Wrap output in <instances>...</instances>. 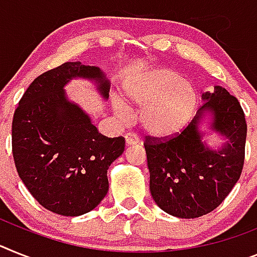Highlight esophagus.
<instances>
[{"mask_svg":"<svg viewBox=\"0 0 257 257\" xmlns=\"http://www.w3.org/2000/svg\"><path fill=\"white\" fill-rule=\"evenodd\" d=\"M125 142H126V145H128V146L137 145V144L140 142L139 136L136 135V133H133V132H128L126 135H125Z\"/></svg>","mask_w":257,"mask_h":257,"instance_id":"34e87169","label":"esophagus"}]
</instances>
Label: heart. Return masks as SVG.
<instances>
[{"instance_id": "b5f03b06", "label": "heart", "mask_w": 257, "mask_h": 257, "mask_svg": "<svg viewBox=\"0 0 257 257\" xmlns=\"http://www.w3.org/2000/svg\"><path fill=\"white\" fill-rule=\"evenodd\" d=\"M125 95L129 105L140 112L142 128L155 137H167L180 132L195 111L197 94L188 81L171 69H158L128 85ZM116 115L129 117L120 99L113 100Z\"/></svg>"}]
</instances>
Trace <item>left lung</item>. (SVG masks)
<instances>
[{"label":"left lung","mask_w":257,"mask_h":257,"mask_svg":"<svg viewBox=\"0 0 257 257\" xmlns=\"http://www.w3.org/2000/svg\"><path fill=\"white\" fill-rule=\"evenodd\" d=\"M204 104L180 133L171 137L146 136L150 192L157 205L179 218H197L214 210L231 192L244 165L247 122L240 103L226 88L204 92ZM205 111L212 128L228 139L218 151L202 141L198 122Z\"/></svg>","instance_id":"left-lung-1"}]
</instances>
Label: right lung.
Returning <instances> with one entry per match:
<instances>
[{"label":"right lung","mask_w":257,"mask_h":257,"mask_svg":"<svg viewBox=\"0 0 257 257\" xmlns=\"http://www.w3.org/2000/svg\"><path fill=\"white\" fill-rule=\"evenodd\" d=\"M95 79L103 98L109 82L96 66L65 62L32 81L19 100L12 146L19 178L32 197L56 214L75 217L99 205L108 192L107 170L122 154V136L108 139L66 99L72 78Z\"/></svg>","instance_id":"right-lung-1"}]
</instances>
